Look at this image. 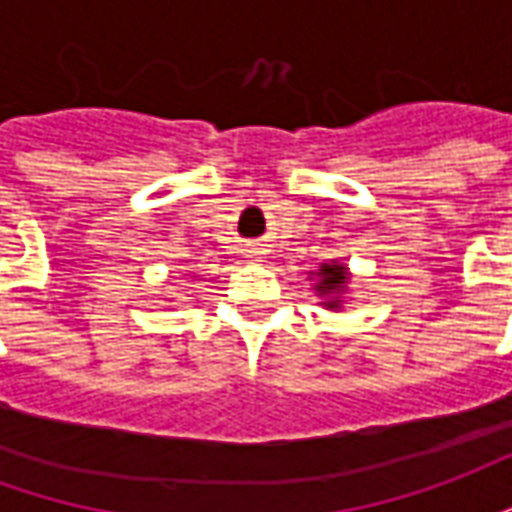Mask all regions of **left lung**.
<instances>
[{
	"label": "left lung",
	"instance_id": "1",
	"mask_svg": "<svg viewBox=\"0 0 512 512\" xmlns=\"http://www.w3.org/2000/svg\"><path fill=\"white\" fill-rule=\"evenodd\" d=\"M310 279H315V293L321 296V304L326 310L340 312L343 310V296L348 290V282H351V271L340 260H329V263H321L318 271H310Z\"/></svg>",
	"mask_w": 512,
	"mask_h": 512
}]
</instances>
